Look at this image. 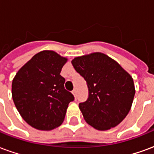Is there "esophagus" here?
<instances>
[{
    "label": "esophagus",
    "mask_w": 154,
    "mask_h": 154,
    "mask_svg": "<svg viewBox=\"0 0 154 154\" xmlns=\"http://www.w3.org/2000/svg\"><path fill=\"white\" fill-rule=\"evenodd\" d=\"M72 93L73 94L74 97H75V98L77 99V90H73L72 91Z\"/></svg>",
    "instance_id": "1"
}]
</instances>
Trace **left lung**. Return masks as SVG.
Here are the masks:
<instances>
[{"label":"left lung","instance_id":"8db88e82","mask_svg":"<svg viewBox=\"0 0 154 154\" xmlns=\"http://www.w3.org/2000/svg\"><path fill=\"white\" fill-rule=\"evenodd\" d=\"M72 63L88 87L87 100L79 104L85 120L99 130L118 125L129 113L135 94L131 76L100 53L75 57Z\"/></svg>","mask_w":154,"mask_h":154}]
</instances>
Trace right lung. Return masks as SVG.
<instances>
[{"instance_id": "add662e5", "label": "right lung", "mask_w": 154, "mask_h": 154, "mask_svg": "<svg viewBox=\"0 0 154 154\" xmlns=\"http://www.w3.org/2000/svg\"><path fill=\"white\" fill-rule=\"evenodd\" d=\"M67 58L54 51L35 54L12 82V98L22 118L39 130H51L63 121L74 96L60 75Z\"/></svg>"}]
</instances>
